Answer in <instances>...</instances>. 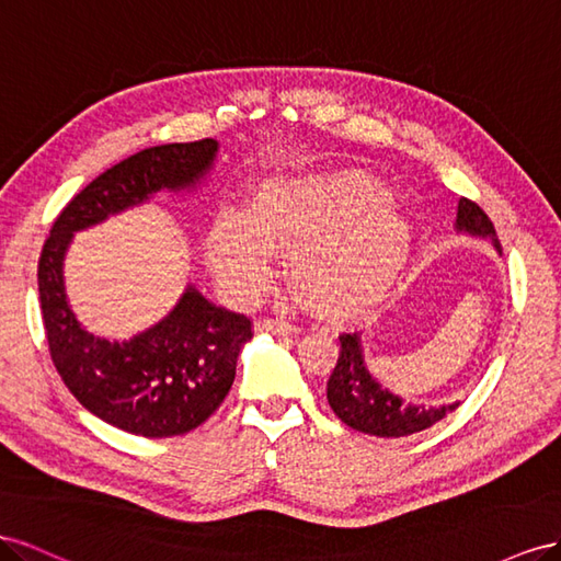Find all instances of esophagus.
Instances as JSON below:
<instances>
[{"mask_svg": "<svg viewBox=\"0 0 561 561\" xmlns=\"http://www.w3.org/2000/svg\"><path fill=\"white\" fill-rule=\"evenodd\" d=\"M255 331H265V333H298L300 327L286 322V319H272V317H263L259 322L253 324Z\"/></svg>", "mask_w": 561, "mask_h": 561, "instance_id": "obj_1", "label": "esophagus"}]
</instances>
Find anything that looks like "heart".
I'll list each match as a JSON object with an SVG mask.
<instances>
[{
	"mask_svg": "<svg viewBox=\"0 0 561 561\" xmlns=\"http://www.w3.org/2000/svg\"><path fill=\"white\" fill-rule=\"evenodd\" d=\"M308 306L327 317L374 308L404 272L411 226L388 190L362 173L272 175L253 190L244 216L222 211L209 234L218 279L237 296L259 294L272 253Z\"/></svg>",
	"mask_w": 561,
	"mask_h": 561,
	"instance_id": "obj_1",
	"label": "heart"
}]
</instances>
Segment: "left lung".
I'll return each instance as SVG.
<instances>
[{
	"instance_id": "1",
	"label": "left lung",
	"mask_w": 561,
	"mask_h": 561,
	"mask_svg": "<svg viewBox=\"0 0 561 561\" xmlns=\"http://www.w3.org/2000/svg\"><path fill=\"white\" fill-rule=\"evenodd\" d=\"M456 230L489 237L493 247L501 251V242L495 237L491 218L482 206L468 197H460L458 202ZM327 399L333 413L347 427L376 437H407L413 435V432H423L458 409V404H409L382 388L366 369L359 333H341V355L327 382Z\"/></svg>"
}]
</instances>
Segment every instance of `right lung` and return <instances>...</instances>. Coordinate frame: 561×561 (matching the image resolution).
<instances>
[{
    "label": "right lung",
    "mask_w": 561,
    "mask_h": 561,
    "mask_svg": "<svg viewBox=\"0 0 561 561\" xmlns=\"http://www.w3.org/2000/svg\"><path fill=\"white\" fill-rule=\"evenodd\" d=\"M216 150L214 138H202L126 157L68 202L42 247L39 306L56 371L79 404L131 435H185L209 419L232 388L239 350L253 335V322L214 306L190 286L169 317L136 339H95L68 306L62 259L77 230L164 187L195 185L211 169Z\"/></svg>",
    "instance_id": "right-lung-1"
}]
</instances>
